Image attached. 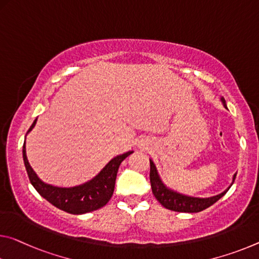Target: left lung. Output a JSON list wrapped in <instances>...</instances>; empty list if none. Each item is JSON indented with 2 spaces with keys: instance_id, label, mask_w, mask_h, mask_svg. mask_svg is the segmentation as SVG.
Returning a JSON list of instances; mask_svg holds the SVG:
<instances>
[{
  "instance_id": "8db88e82",
  "label": "left lung",
  "mask_w": 259,
  "mask_h": 259,
  "mask_svg": "<svg viewBox=\"0 0 259 259\" xmlns=\"http://www.w3.org/2000/svg\"><path fill=\"white\" fill-rule=\"evenodd\" d=\"M221 100L225 104L224 98H221ZM226 107V105H225ZM236 174L233 178V183L235 181ZM150 182L152 192L158 202L162 205L163 207H166L167 210L175 211V212H187V213H196L205 210V208L210 207L211 205L214 204L215 202L225 196L226 192L228 191V189L224 192H221L220 195L210 197V198H195V197H189L184 196L178 192L171 191L169 189L166 188L165 184L160 180L157 168H155L154 163L152 160H150ZM232 183V184H233Z\"/></svg>"
}]
</instances>
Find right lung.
I'll list each match as a JSON object with an SVG mask.
<instances>
[{
    "instance_id": "add662e5",
    "label": "right lung",
    "mask_w": 259,
    "mask_h": 259,
    "mask_svg": "<svg viewBox=\"0 0 259 259\" xmlns=\"http://www.w3.org/2000/svg\"><path fill=\"white\" fill-rule=\"evenodd\" d=\"M36 120L32 123L28 131L33 129ZM131 153H133L131 151L126 152V153L110 160L104 169L88 183L73 188H57L44 183L36 176L28 163L25 143L23 145L24 163H25L28 179H30L32 186L35 188L39 195L42 196L49 203L60 210L70 213V214H84V213L99 210L109 202L114 192L118 167L123 160Z\"/></svg>"
}]
</instances>
